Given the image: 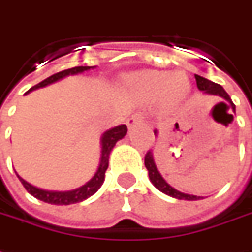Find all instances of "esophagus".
Listing matches in <instances>:
<instances>
[{
	"instance_id": "obj_1",
	"label": "esophagus",
	"mask_w": 252,
	"mask_h": 252,
	"mask_svg": "<svg viewBox=\"0 0 252 252\" xmlns=\"http://www.w3.org/2000/svg\"><path fill=\"white\" fill-rule=\"evenodd\" d=\"M143 116L140 113H136V114H132L131 117L126 120V126H128V128H132V126H138V124H140V123H143Z\"/></svg>"
}]
</instances>
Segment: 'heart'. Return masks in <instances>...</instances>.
<instances>
[{
    "label": "heart",
    "mask_w": 252,
    "mask_h": 252,
    "mask_svg": "<svg viewBox=\"0 0 252 252\" xmlns=\"http://www.w3.org/2000/svg\"><path fill=\"white\" fill-rule=\"evenodd\" d=\"M135 94L144 101H154L159 96L165 108H177L191 93V83L183 72L140 71L129 77Z\"/></svg>",
    "instance_id": "heart-1"
}]
</instances>
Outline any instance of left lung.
I'll return each mask as SVG.
<instances>
[{
    "instance_id": "obj_1",
    "label": "left lung",
    "mask_w": 252,
    "mask_h": 252,
    "mask_svg": "<svg viewBox=\"0 0 252 252\" xmlns=\"http://www.w3.org/2000/svg\"><path fill=\"white\" fill-rule=\"evenodd\" d=\"M195 79H196V86L198 89L203 93V94H210V95H217L224 98L225 101H228L232 106V110L235 112V105L230 99V96L228 95V93L225 91L220 84L214 83L212 80H207L205 77L199 76V75H195ZM154 135L158 136V131L154 129ZM144 166L149 170V177H150V181L154 184V187L158 188L161 192L166 193L172 198H176V199H184V200H199L203 199L202 196H196V195H189V193H184L181 191H177L176 188H173L170 184L166 183V180L163 179L162 175L159 173V170L157 169V165L154 162V157H153V151H149L146 157H144Z\"/></svg>"
}]
</instances>
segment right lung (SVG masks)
<instances>
[{
    "instance_id": "obj_1",
    "label": "right lung",
    "mask_w": 252,
    "mask_h": 252,
    "mask_svg": "<svg viewBox=\"0 0 252 252\" xmlns=\"http://www.w3.org/2000/svg\"><path fill=\"white\" fill-rule=\"evenodd\" d=\"M95 66H75V68H71V69H65L63 72H59L56 75H52L50 77L45 79L43 82H40L39 84L34 86L32 89H30L26 93H31L34 90H38L40 87H46L49 84L56 83L64 77L69 76V75H77V73H82L84 71H90V69H94ZM126 124H121V126H114V128H110L108 131H105L102 133L101 136V158H99V165H98V169H96L95 175L93 176L86 184H83L82 187L75 188V189H71V191H47V189H42V188H38L30 184L28 181H26L24 179H22L20 176L17 175L19 180L22 181V184L24 186V188L27 189L28 192L31 193L32 196H35L36 199L42 200V202H46V203H50V205H72V203H79V202H83L87 198H90L91 195L94 193L101 188V186L105 181V172L109 166V156L113 150V147L116 146V143L123 139L126 135Z\"/></svg>"
}]
</instances>
